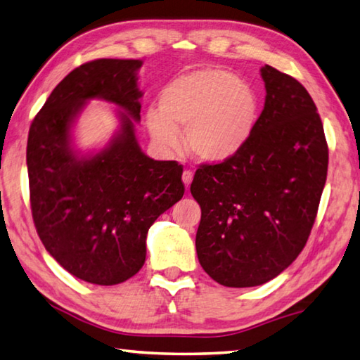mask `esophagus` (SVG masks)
<instances>
[{
	"label": "esophagus",
	"mask_w": 360,
	"mask_h": 360,
	"mask_svg": "<svg viewBox=\"0 0 360 360\" xmlns=\"http://www.w3.org/2000/svg\"><path fill=\"white\" fill-rule=\"evenodd\" d=\"M181 180H184V184H185L186 188L190 186L191 181H193V172H191V170H185L184 175H181Z\"/></svg>",
	"instance_id": "esophagus-1"
}]
</instances>
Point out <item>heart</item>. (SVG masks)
<instances>
[{"instance_id":"heart-1","label":"heart","mask_w":360,"mask_h":360,"mask_svg":"<svg viewBox=\"0 0 360 360\" xmlns=\"http://www.w3.org/2000/svg\"><path fill=\"white\" fill-rule=\"evenodd\" d=\"M259 96L253 85L221 68L186 72L164 86L160 107L147 110L151 137L164 148L185 145L196 160L229 161L247 147L259 120Z\"/></svg>"}]
</instances>
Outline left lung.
<instances>
[{
	"label": "left lung",
	"instance_id": "left-lung-1",
	"mask_svg": "<svg viewBox=\"0 0 360 360\" xmlns=\"http://www.w3.org/2000/svg\"><path fill=\"white\" fill-rule=\"evenodd\" d=\"M266 103L250 142L202 164L191 194L200 205L196 251L219 285L259 286L304 250L323 194L329 150L316 105L288 74L261 68Z\"/></svg>",
	"mask_w": 360,
	"mask_h": 360
}]
</instances>
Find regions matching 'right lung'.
<instances>
[{
	"instance_id": "right-lung-1",
	"label": "right lung",
	"mask_w": 360,
	"mask_h": 360,
	"mask_svg": "<svg viewBox=\"0 0 360 360\" xmlns=\"http://www.w3.org/2000/svg\"><path fill=\"white\" fill-rule=\"evenodd\" d=\"M141 60L85 63L63 79L30 126L27 166L37 236L50 256L91 285L123 283L142 269L147 232L184 198V167L139 147ZM115 103L120 128L104 149L80 154L72 126L88 100Z\"/></svg>"
}]
</instances>
